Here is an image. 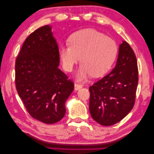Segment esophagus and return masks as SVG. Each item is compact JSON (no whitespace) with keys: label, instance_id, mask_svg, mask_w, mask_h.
Masks as SVG:
<instances>
[{"label":"esophagus","instance_id":"esophagus-1","mask_svg":"<svg viewBox=\"0 0 154 154\" xmlns=\"http://www.w3.org/2000/svg\"><path fill=\"white\" fill-rule=\"evenodd\" d=\"M82 87V86L81 85L76 84V83H75V84H74V90H75V91L79 90L80 89H81Z\"/></svg>","mask_w":154,"mask_h":154}]
</instances>
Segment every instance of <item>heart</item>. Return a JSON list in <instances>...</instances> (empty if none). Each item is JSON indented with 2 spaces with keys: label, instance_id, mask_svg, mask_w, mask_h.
I'll return each instance as SVG.
<instances>
[{
  "label": "heart",
  "instance_id": "obj_1",
  "mask_svg": "<svg viewBox=\"0 0 154 154\" xmlns=\"http://www.w3.org/2000/svg\"><path fill=\"white\" fill-rule=\"evenodd\" d=\"M69 46H60L59 57L62 66L70 72L74 65L82 63L75 74L78 80L90 75L100 77L109 71L118 54V46L114 39L96 30L87 29L73 33L68 39Z\"/></svg>",
  "mask_w": 154,
  "mask_h": 154
}]
</instances>
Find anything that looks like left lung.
Listing matches in <instances>:
<instances>
[{
	"label": "left lung",
	"mask_w": 154,
	"mask_h": 154,
	"mask_svg": "<svg viewBox=\"0 0 154 154\" xmlns=\"http://www.w3.org/2000/svg\"><path fill=\"white\" fill-rule=\"evenodd\" d=\"M138 80L137 58L130 45L123 41L114 69L89 88L93 119L104 126L122 120L134 106Z\"/></svg>",
	"instance_id": "left-lung-1"
}]
</instances>
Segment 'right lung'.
Wrapping results in <instances>:
<instances>
[{"label": "right lung", "instance_id": "add662e5", "mask_svg": "<svg viewBox=\"0 0 154 154\" xmlns=\"http://www.w3.org/2000/svg\"><path fill=\"white\" fill-rule=\"evenodd\" d=\"M59 52L52 26H42L27 37L16 60V85L27 111L47 124L65 114V101L74 85L59 68Z\"/></svg>", "mask_w": 154, "mask_h": 154}]
</instances>
